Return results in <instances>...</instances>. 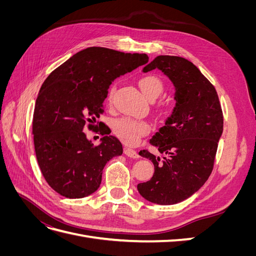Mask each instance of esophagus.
I'll return each mask as SVG.
<instances>
[{
  "label": "esophagus",
  "mask_w": 256,
  "mask_h": 256,
  "mask_svg": "<svg viewBox=\"0 0 256 256\" xmlns=\"http://www.w3.org/2000/svg\"><path fill=\"white\" fill-rule=\"evenodd\" d=\"M124 152H125L126 156H128L130 158H138V152L134 150H132V148H129V147H125V150H124Z\"/></svg>",
  "instance_id": "1"
}]
</instances>
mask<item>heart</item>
Listing matches in <instances>:
<instances>
[{"instance_id": "obj_1", "label": "heart", "mask_w": 256, "mask_h": 256, "mask_svg": "<svg viewBox=\"0 0 256 256\" xmlns=\"http://www.w3.org/2000/svg\"><path fill=\"white\" fill-rule=\"evenodd\" d=\"M138 86H140L143 94L150 100L156 99L164 90V82L156 74H145L138 80ZM115 85H112L108 94V99L111 100L115 92ZM166 104H160L158 110L160 112L168 111ZM113 131L122 142L134 145L138 142L141 136L148 134L150 131V125L147 122L138 120L130 118H120L115 120L113 122Z\"/></svg>"}]
</instances>
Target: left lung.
I'll return each mask as SVG.
<instances>
[{"label": "left lung", "instance_id": "1", "mask_svg": "<svg viewBox=\"0 0 256 256\" xmlns=\"http://www.w3.org/2000/svg\"><path fill=\"white\" fill-rule=\"evenodd\" d=\"M160 69L175 86L176 106L166 125L150 143L164 158L143 150L138 154L152 160L154 173L138 184L140 194L152 203L172 205L188 198L210 176L223 131V113L214 85L190 60L159 56L143 68Z\"/></svg>", "mask_w": 256, "mask_h": 256}]
</instances>
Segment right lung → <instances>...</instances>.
Instances as JSON below:
<instances>
[{
    "label": "right lung",
    "instance_id": "1",
    "mask_svg": "<svg viewBox=\"0 0 256 256\" xmlns=\"http://www.w3.org/2000/svg\"><path fill=\"white\" fill-rule=\"evenodd\" d=\"M148 62L145 53H124L90 47L47 76L38 92L33 115L34 147L38 166L50 187L68 198L94 193L106 164L122 154L118 138L98 122L108 88L118 76ZM100 128L105 136L92 146L82 130Z\"/></svg>",
    "mask_w": 256,
    "mask_h": 256
}]
</instances>
